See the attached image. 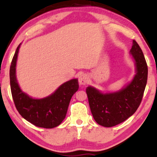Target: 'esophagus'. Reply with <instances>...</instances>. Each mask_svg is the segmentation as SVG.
<instances>
[{
	"label": "esophagus",
	"instance_id": "obj_1",
	"mask_svg": "<svg viewBox=\"0 0 157 157\" xmlns=\"http://www.w3.org/2000/svg\"><path fill=\"white\" fill-rule=\"evenodd\" d=\"M88 80H89V77L86 74H82L79 77V83L82 85V86H84V85L87 83Z\"/></svg>",
	"mask_w": 157,
	"mask_h": 157
}]
</instances>
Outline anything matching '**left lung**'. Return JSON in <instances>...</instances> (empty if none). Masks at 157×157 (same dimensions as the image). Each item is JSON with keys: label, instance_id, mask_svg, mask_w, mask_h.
<instances>
[{"label": "left lung", "instance_id": "left-lung-1", "mask_svg": "<svg viewBox=\"0 0 157 157\" xmlns=\"http://www.w3.org/2000/svg\"><path fill=\"white\" fill-rule=\"evenodd\" d=\"M130 53L135 61L136 75L132 81L120 91L103 94L95 88H86L93 117L99 125L113 127L130 117L141 103L147 80V66L143 52L133 40Z\"/></svg>", "mask_w": 157, "mask_h": 157}]
</instances>
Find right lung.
Returning a JSON list of instances; mask_svg holds the SVG:
<instances>
[{
	"label": "right lung",
	"instance_id": "add662e5",
	"mask_svg": "<svg viewBox=\"0 0 157 157\" xmlns=\"http://www.w3.org/2000/svg\"><path fill=\"white\" fill-rule=\"evenodd\" d=\"M21 44L17 46L10 66L11 92L16 109L25 120L37 127L53 128L66 117L71 97L79 89L78 80L64 82L53 94L43 99H34L20 89L16 79V63Z\"/></svg>",
	"mask_w": 157,
	"mask_h": 157
}]
</instances>
